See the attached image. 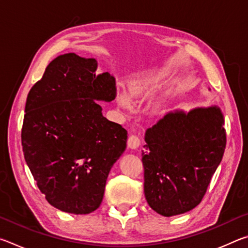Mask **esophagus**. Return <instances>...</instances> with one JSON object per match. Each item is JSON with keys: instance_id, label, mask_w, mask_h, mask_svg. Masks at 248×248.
<instances>
[{"instance_id": "esophagus-1", "label": "esophagus", "mask_w": 248, "mask_h": 248, "mask_svg": "<svg viewBox=\"0 0 248 248\" xmlns=\"http://www.w3.org/2000/svg\"><path fill=\"white\" fill-rule=\"evenodd\" d=\"M141 144V138L138 134H130L128 138V146L131 149H138Z\"/></svg>"}]
</instances>
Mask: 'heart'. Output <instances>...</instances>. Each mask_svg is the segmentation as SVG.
<instances>
[{"label": "heart", "instance_id": "heart-1", "mask_svg": "<svg viewBox=\"0 0 248 248\" xmlns=\"http://www.w3.org/2000/svg\"><path fill=\"white\" fill-rule=\"evenodd\" d=\"M166 73L161 72L156 74H150L148 77L137 78L129 83V96L124 92H121L118 94V100L119 103L123 105L124 107H128L130 105V98L132 99H138L143 96L144 94L148 93L153 87L156 85V84L161 81V79L164 78Z\"/></svg>", "mask_w": 248, "mask_h": 248}]
</instances>
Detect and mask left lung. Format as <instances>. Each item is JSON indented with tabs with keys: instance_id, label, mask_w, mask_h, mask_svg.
<instances>
[{
	"instance_id": "obj_1",
	"label": "left lung",
	"mask_w": 248,
	"mask_h": 248,
	"mask_svg": "<svg viewBox=\"0 0 248 248\" xmlns=\"http://www.w3.org/2000/svg\"><path fill=\"white\" fill-rule=\"evenodd\" d=\"M223 115L213 106L170 112L146 130L144 195L158 215H182L201 202L223 157Z\"/></svg>"
}]
</instances>
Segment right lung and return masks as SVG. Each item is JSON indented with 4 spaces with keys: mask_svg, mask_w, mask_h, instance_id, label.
Returning a JSON list of instances; mask_svg holds the SVG:
<instances>
[{
    "mask_svg": "<svg viewBox=\"0 0 248 248\" xmlns=\"http://www.w3.org/2000/svg\"><path fill=\"white\" fill-rule=\"evenodd\" d=\"M75 53L49 63L29 91L22 128L26 163L48 202L74 215L95 211L124 153L127 130L107 120L95 100L111 102L114 77Z\"/></svg>",
    "mask_w": 248,
    "mask_h": 248,
    "instance_id": "add662e5",
    "label": "right lung"
}]
</instances>
